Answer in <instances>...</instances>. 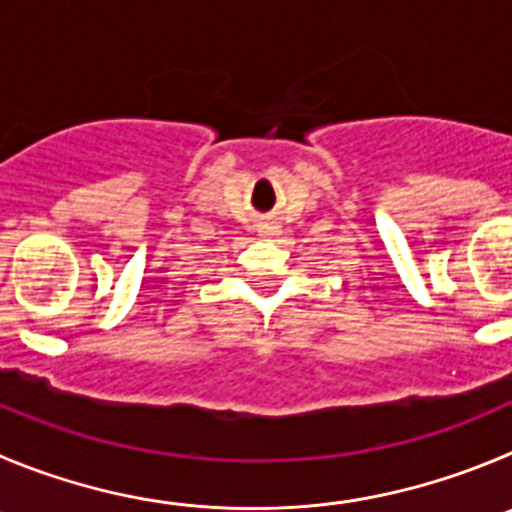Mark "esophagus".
Wrapping results in <instances>:
<instances>
[{
    "mask_svg": "<svg viewBox=\"0 0 512 512\" xmlns=\"http://www.w3.org/2000/svg\"><path fill=\"white\" fill-rule=\"evenodd\" d=\"M257 232H260L262 240H275V237H278V234H280L278 219L265 217L260 224H257Z\"/></svg>",
    "mask_w": 512,
    "mask_h": 512,
    "instance_id": "esophagus-1",
    "label": "esophagus"
}]
</instances>
